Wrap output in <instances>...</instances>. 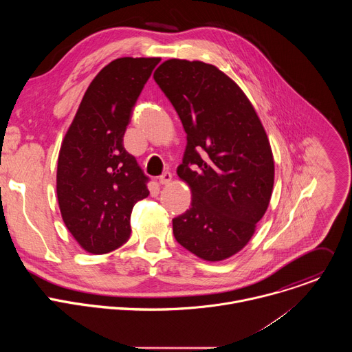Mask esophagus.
<instances>
[{"label":"esophagus","mask_w":352,"mask_h":352,"mask_svg":"<svg viewBox=\"0 0 352 352\" xmlns=\"http://www.w3.org/2000/svg\"><path fill=\"white\" fill-rule=\"evenodd\" d=\"M171 179H173L171 173H164L163 175L159 177V184H160V185H167V184H170Z\"/></svg>","instance_id":"34e87169"}]
</instances>
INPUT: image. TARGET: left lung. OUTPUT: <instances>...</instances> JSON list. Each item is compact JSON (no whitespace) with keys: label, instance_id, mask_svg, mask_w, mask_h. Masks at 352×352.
Instances as JSON below:
<instances>
[{"label":"left lung","instance_id":"obj_1","mask_svg":"<svg viewBox=\"0 0 352 352\" xmlns=\"http://www.w3.org/2000/svg\"><path fill=\"white\" fill-rule=\"evenodd\" d=\"M186 133L177 174L192 193L173 220L178 243L208 262L238 254L265 216L274 184L267 133L243 90L202 61L171 58L153 75Z\"/></svg>","mask_w":352,"mask_h":352}]
</instances>
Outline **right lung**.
Instances as JSON below:
<instances>
[{"label":"right lung","mask_w":352,"mask_h":352,"mask_svg":"<svg viewBox=\"0 0 352 352\" xmlns=\"http://www.w3.org/2000/svg\"><path fill=\"white\" fill-rule=\"evenodd\" d=\"M159 57H122L100 71L63 139L57 199L65 227L86 252L109 254L131 235V213L147 177L124 148L136 100Z\"/></svg>","instance_id":"obj_1"}]
</instances>
